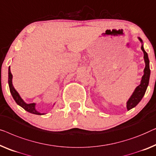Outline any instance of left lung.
Wrapping results in <instances>:
<instances>
[{
	"mask_svg": "<svg viewBox=\"0 0 156 156\" xmlns=\"http://www.w3.org/2000/svg\"><path fill=\"white\" fill-rule=\"evenodd\" d=\"M139 39L140 41L142 43L141 45V50L144 52V61L145 63H146V66H145L144 71V76H142V79L141 80V83L139 86L136 87L135 90L133 91V93L131 96L129 98V100L127 101L126 102V108L128 110H130L131 109L135 107L136 105L139 104L140 101L141 100L142 98L145 95V93H146L147 87L149 83V78H150V74H151V70H150V66H149V59L148 56V54L146 53V51L144 50V45H143V41L142 39L139 37Z\"/></svg>",
	"mask_w": 156,
	"mask_h": 156,
	"instance_id": "1",
	"label": "left lung"
}]
</instances>
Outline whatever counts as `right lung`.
I'll return each instance as SVG.
<instances>
[{"label": "right lung", "mask_w": 156, "mask_h": 156, "mask_svg": "<svg viewBox=\"0 0 156 156\" xmlns=\"http://www.w3.org/2000/svg\"><path fill=\"white\" fill-rule=\"evenodd\" d=\"M12 79V75L11 72H10V68L9 66V69H8V84H9L10 93H11L13 99L15 100L17 104L23 107L25 110H26L30 113L34 114V115H45L44 113H40L38 111L36 110V109H35V105H36V104H35V103H30V104H27V103H26L25 101L22 99L21 97L19 95V93H17L16 90H15L14 88V87H13Z\"/></svg>", "instance_id": "add662e5"}]
</instances>
